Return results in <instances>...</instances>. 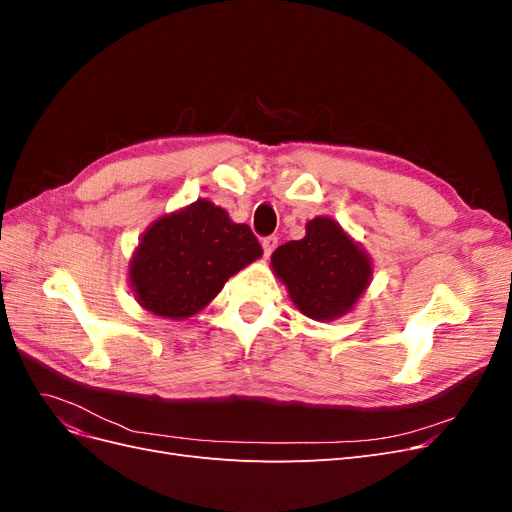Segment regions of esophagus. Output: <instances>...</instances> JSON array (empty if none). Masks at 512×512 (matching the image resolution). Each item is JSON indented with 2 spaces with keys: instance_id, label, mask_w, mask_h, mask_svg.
<instances>
[{
  "instance_id": "obj_1",
  "label": "esophagus",
  "mask_w": 512,
  "mask_h": 512,
  "mask_svg": "<svg viewBox=\"0 0 512 512\" xmlns=\"http://www.w3.org/2000/svg\"><path fill=\"white\" fill-rule=\"evenodd\" d=\"M275 247H277V237H265V239H262V250H265V256H271Z\"/></svg>"
}]
</instances>
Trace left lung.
Returning a JSON list of instances; mask_svg holds the SVG:
<instances>
[{
	"label": "left lung",
	"instance_id": "8db88e82",
	"mask_svg": "<svg viewBox=\"0 0 512 512\" xmlns=\"http://www.w3.org/2000/svg\"><path fill=\"white\" fill-rule=\"evenodd\" d=\"M273 273L307 318L335 320L348 314L371 282V260L335 220L318 215L305 237L277 247Z\"/></svg>",
	"mask_w": 512,
	"mask_h": 512
}]
</instances>
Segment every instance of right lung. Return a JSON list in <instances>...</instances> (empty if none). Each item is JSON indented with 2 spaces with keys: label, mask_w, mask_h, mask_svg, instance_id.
I'll use <instances>...</instances> for the list:
<instances>
[{
  "label": "right lung",
  "mask_w": 512,
  "mask_h": 512,
  "mask_svg": "<svg viewBox=\"0 0 512 512\" xmlns=\"http://www.w3.org/2000/svg\"><path fill=\"white\" fill-rule=\"evenodd\" d=\"M262 256L247 224L200 198L162 215L141 237L130 260V288L147 312L183 320L209 305L228 282Z\"/></svg>",
  "instance_id": "right-lung-1"
}]
</instances>
